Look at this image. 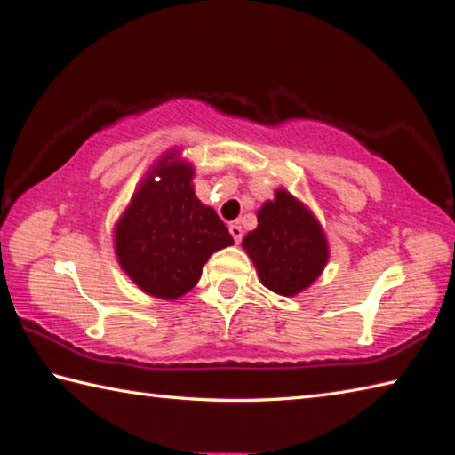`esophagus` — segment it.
Listing matches in <instances>:
<instances>
[{
    "mask_svg": "<svg viewBox=\"0 0 455 455\" xmlns=\"http://www.w3.org/2000/svg\"><path fill=\"white\" fill-rule=\"evenodd\" d=\"M228 230H230V235H233V238H235V243H236V244L243 241V227L238 225V222H233V225L228 227Z\"/></svg>",
    "mask_w": 455,
    "mask_h": 455,
    "instance_id": "1",
    "label": "esophagus"
}]
</instances>
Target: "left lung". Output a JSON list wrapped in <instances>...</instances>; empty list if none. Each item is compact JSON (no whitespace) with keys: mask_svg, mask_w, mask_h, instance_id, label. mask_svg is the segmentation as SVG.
<instances>
[{"mask_svg":"<svg viewBox=\"0 0 455 455\" xmlns=\"http://www.w3.org/2000/svg\"><path fill=\"white\" fill-rule=\"evenodd\" d=\"M259 227L244 236L260 283L272 292L294 296L316 280L328 262V243L316 217L284 188L264 203Z\"/></svg>","mask_w":455,"mask_h":455,"instance_id":"8db88e82","label":"left lung"}]
</instances>
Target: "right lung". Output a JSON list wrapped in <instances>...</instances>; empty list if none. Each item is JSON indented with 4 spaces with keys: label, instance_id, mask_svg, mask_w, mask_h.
I'll return each mask as SVG.
<instances>
[{
    "label": "right lung",
    "instance_id": "add662e5",
    "mask_svg": "<svg viewBox=\"0 0 455 455\" xmlns=\"http://www.w3.org/2000/svg\"><path fill=\"white\" fill-rule=\"evenodd\" d=\"M191 163L177 151L148 171L115 225V254L143 292L177 300L199 283L204 262L235 244L225 222L196 199Z\"/></svg>",
    "mask_w": 455,
    "mask_h": 455
}]
</instances>
